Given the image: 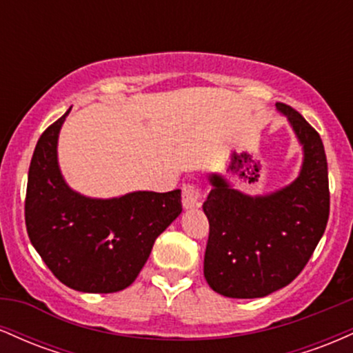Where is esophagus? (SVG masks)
Returning a JSON list of instances; mask_svg holds the SVG:
<instances>
[{
    "label": "esophagus",
    "instance_id": "1",
    "mask_svg": "<svg viewBox=\"0 0 353 353\" xmlns=\"http://www.w3.org/2000/svg\"><path fill=\"white\" fill-rule=\"evenodd\" d=\"M182 205L185 209H194L201 205V189L196 184H185L182 188Z\"/></svg>",
    "mask_w": 353,
    "mask_h": 353
}]
</instances>
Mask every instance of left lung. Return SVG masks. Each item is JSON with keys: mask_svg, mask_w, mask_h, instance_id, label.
Masks as SVG:
<instances>
[{"mask_svg": "<svg viewBox=\"0 0 353 353\" xmlns=\"http://www.w3.org/2000/svg\"><path fill=\"white\" fill-rule=\"evenodd\" d=\"M299 144V176L269 194L249 196L221 174H209L212 190L204 209L209 241L204 277L214 292L230 299H257L289 285L302 272L329 221V172L319 132L287 104Z\"/></svg>", "mask_w": 353, "mask_h": 353, "instance_id": "left-lung-1", "label": "left lung"}]
</instances>
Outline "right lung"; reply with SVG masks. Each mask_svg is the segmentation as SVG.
I'll return each instance as SVG.
<instances>
[{"mask_svg": "<svg viewBox=\"0 0 353 353\" xmlns=\"http://www.w3.org/2000/svg\"><path fill=\"white\" fill-rule=\"evenodd\" d=\"M66 114L39 137L28 172V236L54 277L79 292H119L136 281L154 242L182 212L181 190L98 199L68 185L58 163Z\"/></svg>", "mask_w": 353, "mask_h": 353, "instance_id": "obj_1", "label": "right lung"}]
</instances>
